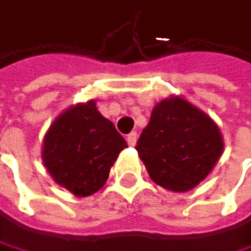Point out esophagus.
<instances>
[{"mask_svg":"<svg viewBox=\"0 0 251 251\" xmlns=\"http://www.w3.org/2000/svg\"><path fill=\"white\" fill-rule=\"evenodd\" d=\"M137 138H138L137 132H131V134H128V137H126V141H128V144H129V146H135V143H137Z\"/></svg>","mask_w":251,"mask_h":251,"instance_id":"esophagus-1","label":"esophagus"}]
</instances>
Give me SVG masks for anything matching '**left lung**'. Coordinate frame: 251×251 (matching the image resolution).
Returning a JSON list of instances; mask_svg holds the SVG:
<instances>
[{"label": "left lung", "instance_id": "1", "mask_svg": "<svg viewBox=\"0 0 251 251\" xmlns=\"http://www.w3.org/2000/svg\"><path fill=\"white\" fill-rule=\"evenodd\" d=\"M135 149L155 184L184 193L211 173L223 138L205 113L185 99L170 98L155 105Z\"/></svg>", "mask_w": 251, "mask_h": 251}]
</instances>
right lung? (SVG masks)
Segmentation results:
<instances>
[{"instance_id":"1","label":"right lung","mask_w":251,"mask_h":251,"mask_svg":"<svg viewBox=\"0 0 251 251\" xmlns=\"http://www.w3.org/2000/svg\"><path fill=\"white\" fill-rule=\"evenodd\" d=\"M125 148V138L90 100L57 117L45 135L42 158L58 185L85 197L103 187Z\"/></svg>"}]
</instances>
